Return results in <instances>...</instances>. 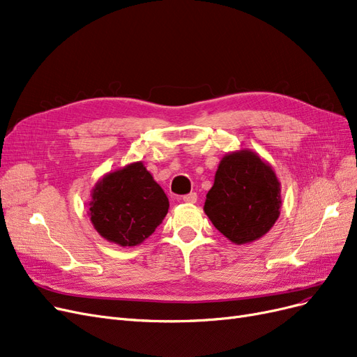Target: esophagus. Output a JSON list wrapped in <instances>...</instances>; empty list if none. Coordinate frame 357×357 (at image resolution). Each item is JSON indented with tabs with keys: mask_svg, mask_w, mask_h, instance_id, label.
<instances>
[{
	"mask_svg": "<svg viewBox=\"0 0 357 357\" xmlns=\"http://www.w3.org/2000/svg\"><path fill=\"white\" fill-rule=\"evenodd\" d=\"M182 200L188 203V204H192L197 202V192H190V194H185L182 197Z\"/></svg>",
	"mask_w": 357,
	"mask_h": 357,
	"instance_id": "esophagus-1",
	"label": "esophagus"
}]
</instances>
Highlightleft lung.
<instances>
[{
    "mask_svg": "<svg viewBox=\"0 0 357 357\" xmlns=\"http://www.w3.org/2000/svg\"><path fill=\"white\" fill-rule=\"evenodd\" d=\"M281 190L275 172L250 150L222 158L204 212L215 228L235 244L265 235L280 216Z\"/></svg>",
    "mask_w": 357,
    "mask_h": 357,
    "instance_id": "obj_1",
    "label": "left lung"
}]
</instances>
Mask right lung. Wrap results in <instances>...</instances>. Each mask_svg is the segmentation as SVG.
Wrapping results in <instances>:
<instances>
[{"instance_id":"1","label":"right lung","mask_w":357,"mask_h":357,"mask_svg":"<svg viewBox=\"0 0 357 357\" xmlns=\"http://www.w3.org/2000/svg\"><path fill=\"white\" fill-rule=\"evenodd\" d=\"M91 222L107 241L141 244L167 215L169 200L141 162L105 175L92 190Z\"/></svg>"}]
</instances>
